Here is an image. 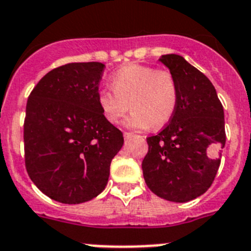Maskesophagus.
I'll return each mask as SVG.
<instances>
[{
  "label": "esophagus",
  "mask_w": 251,
  "mask_h": 251,
  "mask_svg": "<svg viewBox=\"0 0 251 251\" xmlns=\"http://www.w3.org/2000/svg\"><path fill=\"white\" fill-rule=\"evenodd\" d=\"M124 139H126V141H128V139H130V138H133V137H135L134 134H133V133H128V132H126L124 133Z\"/></svg>",
  "instance_id": "1"
}]
</instances>
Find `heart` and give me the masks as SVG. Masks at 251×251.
<instances>
[{
    "label": "heart",
    "mask_w": 251,
    "mask_h": 251,
    "mask_svg": "<svg viewBox=\"0 0 251 251\" xmlns=\"http://www.w3.org/2000/svg\"><path fill=\"white\" fill-rule=\"evenodd\" d=\"M112 88L100 89L97 102L103 116L116 124L133 109L124 126L143 130L163 127L171 121L178 104V86L169 71L151 66L128 64L117 71L110 79Z\"/></svg>",
    "instance_id": "b5f03b06"
}]
</instances>
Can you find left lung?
<instances>
[{
    "instance_id": "left-lung-1",
    "label": "left lung",
    "mask_w": 251,
    "mask_h": 251,
    "mask_svg": "<svg viewBox=\"0 0 251 251\" xmlns=\"http://www.w3.org/2000/svg\"><path fill=\"white\" fill-rule=\"evenodd\" d=\"M173 75L178 104L167 127L147 138L142 163L149 189L165 201L185 203L210 188L224 148V109L205 75L179 54L158 59Z\"/></svg>"
}]
</instances>
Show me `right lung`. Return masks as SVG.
Here are the masks:
<instances>
[{
  "label": "right lung",
  "instance_id": "obj_1",
  "mask_svg": "<svg viewBox=\"0 0 251 251\" xmlns=\"http://www.w3.org/2000/svg\"><path fill=\"white\" fill-rule=\"evenodd\" d=\"M104 67L83 62L54 68L27 100L26 169L36 187L59 203H84L102 193L123 147V134L97 102Z\"/></svg>",
  "mask_w": 251,
  "mask_h": 251
}]
</instances>
